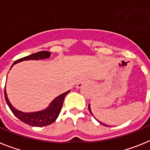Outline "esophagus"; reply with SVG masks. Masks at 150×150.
<instances>
[{"instance_id":"obj_1","label":"esophagus","mask_w":150,"mask_h":150,"mask_svg":"<svg viewBox=\"0 0 150 150\" xmlns=\"http://www.w3.org/2000/svg\"><path fill=\"white\" fill-rule=\"evenodd\" d=\"M89 83L90 82L88 81V80H87V79H82V80H80V81L77 83V85H76V88H82V87L84 86H86V85L89 84Z\"/></svg>"}]
</instances>
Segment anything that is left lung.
Masks as SVG:
<instances>
[{"mask_svg": "<svg viewBox=\"0 0 150 150\" xmlns=\"http://www.w3.org/2000/svg\"><path fill=\"white\" fill-rule=\"evenodd\" d=\"M88 110H89V112H91V114L92 115V116H93V114H92V112H91V107H90V104H88ZM98 122L100 123V124H101V125H105V126H108V125H105V124H104V123L100 122H99V121H98Z\"/></svg>", "mask_w": 150, "mask_h": 150, "instance_id": "1", "label": "left lung"}]
</instances>
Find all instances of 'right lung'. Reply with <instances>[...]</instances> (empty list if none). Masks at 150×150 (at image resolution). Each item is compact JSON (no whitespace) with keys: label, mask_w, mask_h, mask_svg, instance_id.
Returning a JSON list of instances; mask_svg holds the SVG:
<instances>
[{"label":"right lung","mask_w":150,"mask_h":150,"mask_svg":"<svg viewBox=\"0 0 150 150\" xmlns=\"http://www.w3.org/2000/svg\"><path fill=\"white\" fill-rule=\"evenodd\" d=\"M51 55V52L48 51H40L38 52L37 53L31 54L28 56L24 57L16 61L13 64L10 69L13 67V66L18 62H23V61L28 60H41V59H49ZM6 88V86H5ZM70 90L62 95L57 96L55 99L50 104V105L46 107V109L42 110L37 111V112H25L22 111L18 110L16 109L13 107L8 99L7 94H6V89H4V97L6 100V104L8 107H10V109L13 112V113L18 118V120L25 122V124L29 125L30 126L34 127H43L46 125H51L53 123L57 118L59 116V113L62 110V105H63L64 99L65 98L66 95L70 92Z\"/></svg>","instance_id":"right-lung-1"}]
</instances>
